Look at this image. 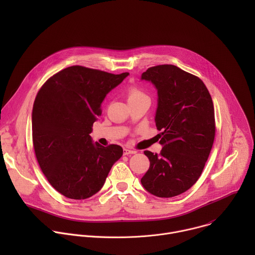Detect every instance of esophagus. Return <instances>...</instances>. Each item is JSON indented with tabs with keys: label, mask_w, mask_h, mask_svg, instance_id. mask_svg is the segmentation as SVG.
I'll return each mask as SVG.
<instances>
[{
	"label": "esophagus",
	"mask_w": 255,
	"mask_h": 255,
	"mask_svg": "<svg viewBox=\"0 0 255 255\" xmlns=\"http://www.w3.org/2000/svg\"><path fill=\"white\" fill-rule=\"evenodd\" d=\"M123 153H124V155H129V154H134V153H136V151H135V150H132V149L124 148V149H123Z\"/></svg>",
	"instance_id": "1"
}]
</instances>
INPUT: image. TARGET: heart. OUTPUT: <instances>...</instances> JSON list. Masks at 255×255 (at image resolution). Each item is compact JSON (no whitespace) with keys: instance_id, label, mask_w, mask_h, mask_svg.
<instances>
[{"instance_id":"b5f03b06","label":"heart","mask_w":255,"mask_h":255,"mask_svg":"<svg viewBox=\"0 0 255 255\" xmlns=\"http://www.w3.org/2000/svg\"><path fill=\"white\" fill-rule=\"evenodd\" d=\"M127 98H128V102L138 101V100H142V99H148L147 95L137 87H131L128 90Z\"/></svg>"}]
</instances>
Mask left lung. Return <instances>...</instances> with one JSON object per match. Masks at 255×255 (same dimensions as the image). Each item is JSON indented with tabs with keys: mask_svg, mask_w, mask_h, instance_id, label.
Segmentation results:
<instances>
[{
	"mask_svg": "<svg viewBox=\"0 0 255 255\" xmlns=\"http://www.w3.org/2000/svg\"><path fill=\"white\" fill-rule=\"evenodd\" d=\"M158 95L155 115L162 149L145 150L150 166L141 184L150 194L171 198L199 179L215 139V114L211 95L201 79L172 64L149 67L141 76Z\"/></svg>",
	"mask_w": 255,
	"mask_h": 255,
	"instance_id": "8db88e82",
	"label": "left lung"
}]
</instances>
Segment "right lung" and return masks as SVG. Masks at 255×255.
Here are the masks:
<instances>
[{"label":"right lung","mask_w":255,"mask_h":255,"mask_svg":"<svg viewBox=\"0 0 255 255\" xmlns=\"http://www.w3.org/2000/svg\"><path fill=\"white\" fill-rule=\"evenodd\" d=\"M128 75L72 65L37 93L32 111L35 155L49 184L64 197L85 200L98 193L122 156L120 145L104 147L92 142L90 133L106 95Z\"/></svg>","instance_id":"obj_1"}]
</instances>
